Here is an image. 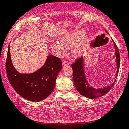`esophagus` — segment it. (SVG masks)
Wrapping results in <instances>:
<instances>
[{
    "label": "esophagus",
    "mask_w": 129,
    "mask_h": 129,
    "mask_svg": "<svg viewBox=\"0 0 129 129\" xmlns=\"http://www.w3.org/2000/svg\"><path fill=\"white\" fill-rule=\"evenodd\" d=\"M62 64L63 67H68V66H69V63L67 62V61H63L62 62Z\"/></svg>",
    "instance_id": "obj_1"
}]
</instances>
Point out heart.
<instances>
[{
  "mask_svg": "<svg viewBox=\"0 0 129 129\" xmlns=\"http://www.w3.org/2000/svg\"><path fill=\"white\" fill-rule=\"evenodd\" d=\"M59 41H54L51 47L59 56H64L68 49L72 48V55L79 57L84 54L89 42V37L83 31L67 34L59 39Z\"/></svg>",
  "mask_w": 129,
  "mask_h": 129,
  "instance_id": "1",
  "label": "heart"
}]
</instances>
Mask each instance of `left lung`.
<instances>
[{"instance_id": "1", "label": "left lung", "mask_w": 129, "mask_h": 129, "mask_svg": "<svg viewBox=\"0 0 129 129\" xmlns=\"http://www.w3.org/2000/svg\"><path fill=\"white\" fill-rule=\"evenodd\" d=\"M105 32H108L105 30ZM112 42L114 45L115 53L116 57V64L117 72L116 75L117 76L118 70L120 68V54L118 51V48L115 44V42L112 39ZM84 57H82L80 59L75 61V62L72 65L73 69V78L74 80V83L78 92L80 94L89 99H94L105 95L111 89V88L115 84V80L111 84L108 85L106 87H104L100 88H95L90 86L85 77V73L84 71Z\"/></svg>"}]
</instances>
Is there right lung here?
<instances>
[{
  "mask_svg": "<svg viewBox=\"0 0 129 129\" xmlns=\"http://www.w3.org/2000/svg\"><path fill=\"white\" fill-rule=\"evenodd\" d=\"M61 60L52 55H48L44 65L31 73H20L15 69L12 61L10 46L8 49L6 72L8 80L16 92L31 102L45 100L54 89L58 74L61 70Z\"/></svg>",
  "mask_w": 129,
  "mask_h": 129,
  "instance_id": "right-lung-1",
  "label": "right lung"
}]
</instances>
